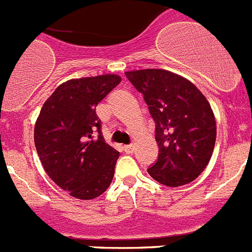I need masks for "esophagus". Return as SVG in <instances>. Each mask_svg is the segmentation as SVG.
Segmentation results:
<instances>
[{"mask_svg": "<svg viewBox=\"0 0 252 252\" xmlns=\"http://www.w3.org/2000/svg\"><path fill=\"white\" fill-rule=\"evenodd\" d=\"M133 145H125L124 146V150H125V153L126 154H132L133 153Z\"/></svg>", "mask_w": 252, "mask_h": 252, "instance_id": "34e87169", "label": "esophagus"}]
</instances>
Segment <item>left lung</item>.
<instances>
[{
	"label": "left lung",
	"instance_id": "1",
	"mask_svg": "<svg viewBox=\"0 0 252 252\" xmlns=\"http://www.w3.org/2000/svg\"><path fill=\"white\" fill-rule=\"evenodd\" d=\"M144 95L155 122L158 161L151 178L168 187L195 179L206 169L216 142V120L207 98L186 78L162 69L125 73Z\"/></svg>",
	"mask_w": 252,
	"mask_h": 252
}]
</instances>
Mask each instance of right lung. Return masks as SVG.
Wrapping results in <instances>:
<instances>
[{
    "label": "right lung",
    "instance_id": "obj_1",
    "mask_svg": "<svg viewBox=\"0 0 252 252\" xmlns=\"http://www.w3.org/2000/svg\"><path fill=\"white\" fill-rule=\"evenodd\" d=\"M121 78L70 79L46 99L35 124L37 155L51 180L78 199H93L110 187L120 153L106 144L95 106Z\"/></svg>",
    "mask_w": 252,
    "mask_h": 252
}]
</instances>
